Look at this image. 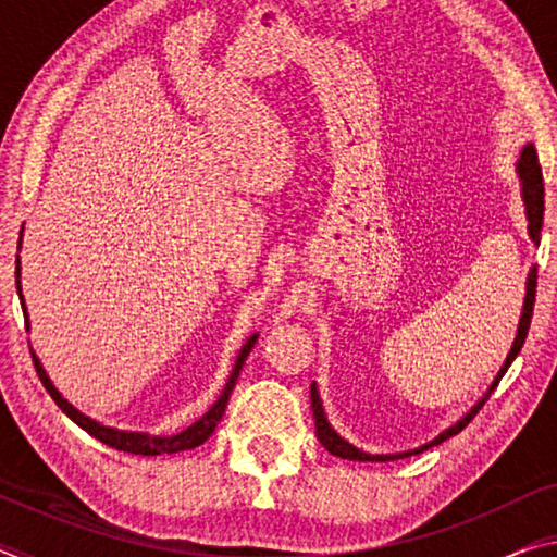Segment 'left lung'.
Masks as SVG:
<instances>
[{
	"label": "left lung",
	"mask_w": 557,
	"mask_h": 557,
	"mask_svg": "<svg viewBox=\"0 0 557 557\" xmlns=\"http://www.w3.org/2000/svg\"><path fill=\"white\" fill-rule=\"evenodd\" d=\"M516 174H518V182H521V199L525 206V221H528V238H531L535 245L541 243V228H543V211H545V203H543V172H541V164H539V154H535V147L528 143L521 149V157H518V164H516ZM539 268H531L528 272V280H525V297H523V312L521 319H518V332L513 338V346L511 351H508L506 361L502 366V371L496 373L494 383L488 385V391L482 395V400H476L474 408H471L467 414H461V418L455 422V425H449L445 432H440L435 440L425 442V445L408 449V451H398V455H371V451H363L358 449L351 442L344 440L338 432L329 425L326 420V412H324V405L322 398H319V391H317V383H312V410H314V428H317V437L322 445L326 447V451H332L334 457H342V459H351V461H391V459H403V457H410V455H420L422 449H430L440 445V442L449 440L451 435H457V432L465 430L469 425V420L474 418V414L482 410V405L488 400V395L494 393V388L502 381V375L508 371V366L513 363V358L521 351V346L525 342V334H528V326H531V317H533V301H535V285H539Z\"/></svg>",
	"instance_id": "1"
}]
</instances>
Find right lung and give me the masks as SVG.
<instances>
[{"mask_svg": "<svg viewBox=\"0 0 557 557\" xmlns=\"http://www.w3.org/2000/svg\"><path fill=\"white\" fill-rule=\"evenodd\" d=\"M24 233V228H22ZM18 248H22V235H18ZM16 292H18V299H22V309H24V319H26V329H29V314H26V305H24V295H22V262H18L16 256ZM258 342V334H252L248 342L243 344V348L238 351V358H235V366L231 371V379L225 383V388L221 391L219 400H215L209 412H203L199 420L194 422V425H188L186 430L176 432V435H149V432H129V430H117V428H108V425H100L98 420L88 418V414H83L78 408H73V405L63 398L59 393V388L51 383L49 373L44 371V366L39 361V356L32 348V358H34V366H36V373H39V379L44 383V388L49 391L51 398L55 400V405L69 414V418L78 425L81 430H86L90 437L100 440L102 445H108L112 449H120V451H129V455H143V457H157V455H174V451H184V449H194L203 445L206 440L213 435L215 425H219L223 412H225V405H228L231 393L235 388V381H238L240 369L245 363V358L250 356L252 346Z\"/></svg>", "mask_w": 557, "mask_h": 557, "instance_id": "obj_1", "label": "right lung"}]
</instances>
